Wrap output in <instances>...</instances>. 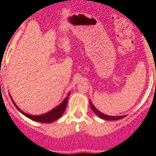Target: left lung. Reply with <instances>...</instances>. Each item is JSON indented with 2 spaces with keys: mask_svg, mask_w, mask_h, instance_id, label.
Segmentation results:
<instances>
[{
  "mask_svg": "<svg viewBox=\"0 0 156 156\" xmlns=\"http://www.w3.org/2000/svg\"><path fill=\"white\" fill-rule=\"evenodd\" d=\"M90 108H91V109L93 110V112H94L95 113L97 114L100 118H101V119H106V120H117V119H122V118H124L125 117L124 115H122V116H110V115H105V114L101 113V112H99L97 108H95L90 101Z\"/></svg>",
  "mask_w": 156,
  "mask_h": 156,
  "instance_id": "obj_1",
  "label": "left lung"
}]
</instances>
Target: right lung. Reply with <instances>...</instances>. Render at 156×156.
<instances>
[{"label": "right lung", "instance_id": "1", "mask_svg": "<svg viewBox=\"0 0 156 156\" xmlns=\"http://www.w3.org/2000/svg\"><path fill=\"white\" fill-rule=\"evenodd\" d=\"M69 94L70 93H69L68 97H66V99L63 101V102L60 105L58 106L57 108H54L53 110L50 111L49 112H48V113L44 114V115H29V114L25 113V112H23L22 110H20L19 108H18V106L15 104V102L13 101L12 98H12V102H13L14 105H16L17 109H19V111L20 112H22L24 115H26L27 117H28V118H30V119H33V120L34 121H37V122H45V123H49V122H53V121L56 120V119H58V118H60V117L62 116V115L64 113L65 110H66V106H67V101H68V98Z\"/></svg>", "mask_w": 156, "mask_h": 156}]
</instances>
